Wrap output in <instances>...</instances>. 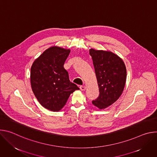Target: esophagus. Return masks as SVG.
<instances>
[{
	"instance_id": "34e87169",
	"label": "esophagus",
	"mask_w": 157,
	"mask_h": 157,
	"mask_svg": "<svg viewBox=\"0 0 157 157\" xmlns=\"http://www.w3.org/2000/svg\"><path fill=\"white\" fill-rule=\"evenodd\" d=\"M79 88H80L81 91H85L86 90V86H81L79 87Z\"/></svg>"
}]
</instances>
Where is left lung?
Instances as JSON below:
<instances>
[{"label":"left lung","instance_id":"1","mask_svg":"<svg viewBox=\"0 0 157 157\" xmlns=\"http://www.w3.org/2000/svg\"><path fill=\"white\" fill-rule=\"evenodd\" d=\"M97 78L99 96L92 103L99 109L114 104L125 87L127 70L122 59L110 51L89 50Z\"/></svg>","mask_w":157,"mask_h":157}]
</instances>
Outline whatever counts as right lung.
Instances as JSON below:
<instances>
[{
    "label": "right lung",
    "mask_w": 157,
    "mask_h": 157,
    "mask_svg": "<svg viewBox=\"0 0 157 157\" xmlns=\"http://www.w3.org/2000/svg\"><path fill=\"white\" fill-rule=\"evenodd\" d=\"M71 50L53 46L33 61L30 72L31 87L40 104L53 112L60 110L70 94L79 88L70 82L63 67Z\"/></svg>",
    "instance_id": "1"
}]
</instances>
